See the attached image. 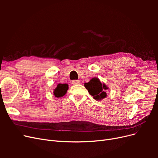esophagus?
<instances>
[{"mask_svg":"<svg viewBox=\"0 0 158 158\" xmlns=\"http://www.w3.org/2000/svg\"><path fill=\"white\" fill-rule=\"evenodd\" d=\"M80 83V80H73L72 81V84L73 85H77L79 84Z\"/></svg>","mask_w":158,"mask_h":158,"instance_id":"esophagus-1","label":"esophagus"}]
</instances>
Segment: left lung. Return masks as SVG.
<instances>
[{
  "label": "left lung",
  "instance_id": "8db88e82",
  "mask_svg": "<svg viewBox=\"0 0 158 158\" xmlns=\"http://www.w3.org/2000/svg\"><path fill=\"white\" fill-rule=\"evenodd\" d=\"M84 86L95 100H102L107 97L106 91L109 88L104 83L100 82L98 78L91 79L89 82L84 84Z\"/></svg>",
  "mask_w": 158,
  "mask_h": 158
}]
</instances>
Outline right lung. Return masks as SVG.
Segmentation results:
<instances>
[{"label":"right lung","mask_w":158,"mask_h":158,"mask_svg":"<svg viewBox=\"0 0 158 158\" xmlns=\"http://www.w3.org/2000/svg\"><path fill=\"white\" fill-rule=\"evenodd\" d=\"M69 89V85L66 84H59L54 89L53 94L56 98H61L64 96Z\"/></svg>","instance_id":"1"}]
</instances>
